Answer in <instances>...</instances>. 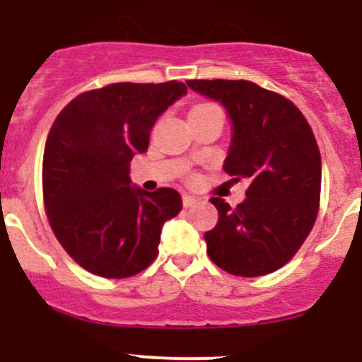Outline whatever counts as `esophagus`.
Returning <instances> with one entry per match:
<instances>
[{
    "label": "esophagus",
    "instance_id": "esophagus-1",
    "mask_svg": "<svg viewBox=\"0 0 362 362\" xmlns=\"http://www.w3.org/2000/svg\"><path fill=\"white\" fill-rule=\"evenodd\" d=\"M193 204H197V199L193 195H182V206L192 207Z\"/></svg>",
    "mask_w": 362,
    "mask_h": 362
}]
</instances>
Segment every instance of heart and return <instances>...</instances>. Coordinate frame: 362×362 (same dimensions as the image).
Returning a JSON list of instances; mask_svg holds the SVG:
<instances>
[{
    "label": "heart",
    "instance_id": "1",
    "mask_svg": "<svg viewBox=\"0 0 362 362\" xmlns=\"http://www.w3.org/2000/svg\"><path fill=\"white\" fill-rule=\"evenodd\" d=\"M213 109H218V107L213 105V103H199V105H195L192 110H189V114H193V112H207V110H213Z\"/></svg>",
    "mask_w": 362,
    "mask_h": 362
}]
</instances>
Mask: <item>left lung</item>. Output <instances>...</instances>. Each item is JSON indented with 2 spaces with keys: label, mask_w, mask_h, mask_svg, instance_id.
Masks as SVG:
<instances>
[{
  "label": "left lung",
  "mask_w": 362,
  "mask_h": 362,
  "mask_svg": "<svg viewBox=\"0 0 362 362\" xmlns=\"http://www.w3.org/2000/svg\"><path fill=\"white\" fill-rule=\"evenodd\" d=\"M220 102L232 123L225 173L250 182L246 199L230 207L213 197L218 223L206 232L209 259L235 276H264L301 248L318 214L322 160L301 110L250 81H186Z\"/></svg>",
  "instance_id": "8db88e82"
}]
</instances>
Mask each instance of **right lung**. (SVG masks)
Instances as JSON below:
<instances>
[{"label": "right lung", "mask_w": 362, "mask_h": 362, "mask_svg": "<svg viewBox=\"0 0 362 362\" xmlns=\"http://www.w3.org/2000/svg\"><path fill=\"white\" fill-rule=\"evenodd\" d=\"M186 95L182 82H117L71 100L56 117L44 151L45 213L68 255L89 273L128 278L158 255L181 195L130 186V162L148 151L156 119Z\"/></svg>", "instance_id": "1"}]
</instances>
